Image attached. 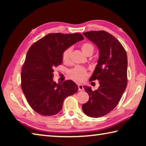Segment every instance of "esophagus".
I'll return each instance as SVG.
<instances>
[{"mask_svg":"<svg viewBox=\"0 0 146 146\" xmlns=\"http://www.w3.org/2000/svg\"><path fill=\"white\" fill-rule=\"evenodd\" d=\"M78 88L79 91H83L84 90V87L82 84H78Z\"/></svg>","mask_w":146,"mask_h":146,"instance_id":"1","label":"esophagus"}]
</instances>
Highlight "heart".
Here are the masks:
<instances>
[{"label": "heart", "mask_w": 146, "mask_h": 146, "mask_svg": "<svg viewBox=\"0 0 146 146\" xmlns=\"http://www.w3.org/2000/svg\"><path fill=\"white\" fill-rule=\"evenodd\" d=\"M94 49H95L94 48V46L91 43L86 42L81 45V49H82L83 53L86 55H88L89 54H91L92 55V53L94 51ZM71 51H72V48L71 47H69V48H66L63 51L62 55V61L64 63H68L70 62ZM87 70L85 68L80 67V66L74 68L69 72V75H70L71 77L73 80L78 81V82H81V81L84 80L86 78V76H87Z\"/></svg>", "instance_id": "1"}]
</instances>
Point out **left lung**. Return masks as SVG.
Here are the masks:
<instances>
[{
	"label": "left lung",
	"instance_id": "8db88e82",
	"mask_svg": "<svg viewBox=\"0 0 146 146\" xmlns=\"http://www.w3.org/2000/svg\"><path fill=\"white\" fill-rule=\"evenodd\" d=\"M83 35L99 50L98 63L90 81L98 80L100 86L94 91L84 86L90 98L82 108L89 117H101L117 106L126 88L127 54L120 42L107 31H91Z\"/></svg>",
	"mask_w": 146,
	"mask_h": 146
}]
</instances>
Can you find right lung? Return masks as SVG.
Listing matches in <instances>:
<instances>
[{
  "instance_id": "right-lung-1",
  "label": "right lung",
  "mask_w": 146,
  "mask_h": 146,
  "mask_svg": "<svg viewBox=\"0 0 146 146\" xmlns=\"http://www.w3.org/2000/svg\"><path fill=\"white\" fill-rule=\"evenodd\" d=\"M84 38L80 33H49L32 44L21 70V88L29 106L38 114L53 116L68 96L77 92L72 80L56 84L53 69L62 62L63 51Z\"/></svg>"
}]
</instances>
